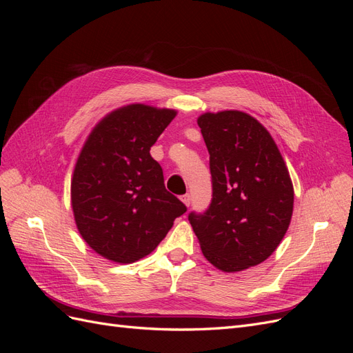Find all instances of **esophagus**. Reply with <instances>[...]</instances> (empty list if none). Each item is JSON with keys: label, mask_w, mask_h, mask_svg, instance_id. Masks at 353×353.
I'll use <instances>...</instances> for the list:
<instances>
[{"label": "esophagus", "mask_w": 353, "mask_h": 353, "mask_svg": "<svg viewBox=\"0 0 353 353\" xmlns=\"http://www.w3.org/2000/svg\"><path fill=\"white\" fill-rule=\"evenodd\" d=\"M181 200H183V203L185 206H190L191 205V196L190 194H184L183 197H181Z\"/></svg>", "instance_id": "obj_1"}]
</instances>
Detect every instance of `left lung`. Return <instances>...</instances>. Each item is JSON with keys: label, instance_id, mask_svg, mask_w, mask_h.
<instances>
[{"label": "left lung", "instance_id": "left-lung-1", "mask_svg": "<svg viewBox=\"0 0 353 353\" xmlns=\"http://www.w3.org/2000/svg\"><path fill=\"white\" fill-rule=\"evenodd\" d=\"M212 201L188 221L205 258L223 272L266 261L293 215L294 191L284 159L263 125L240 110L201 114Z\"/></svg>", "mask_w": 353, "mask_h": 353}]
</instances>
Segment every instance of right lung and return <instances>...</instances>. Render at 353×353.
I'll use <instances>...</instances> for the list:
<instances>
[{
	"label": "right lung",
	"instance_id": "obj_1",
	"mask_svg": "<svg viewBox=\"0 0 353 353\" xmlns=\"http://www.w3.org/2000/svg\"><path fill=\"white\" fill-rule=\"evenodd\" d=\"M176 112L145 104L116 109L94 126L74 165L70 194L78 231L90 248L117 263L150 254L187 212L165 188L150 154Z\"/></svg>",
	"mask_w": 353,
	"mask_h": 353
}]
</instances>
